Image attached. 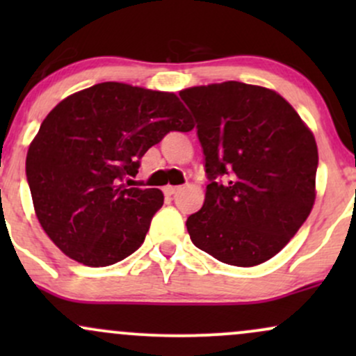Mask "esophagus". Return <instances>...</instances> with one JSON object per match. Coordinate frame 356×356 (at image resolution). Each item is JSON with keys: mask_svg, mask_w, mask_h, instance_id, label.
Listing matches in <instances>:
<instances>
[{"mask_svg": "<svg viewBox=\"0 0 356 356\" xmlns=\"http://www.w3.org/2000/svg\"><path fill=\"white\" fill-rule=\"evenodd\" d=\"M179 191H181V187H177V186H167L164 189L165 195H175Z\"/></svg>", "mask_w": 356, "mask_h": 356, "instance_id": "34e87169", "label": "esophagus"}]
</instances>
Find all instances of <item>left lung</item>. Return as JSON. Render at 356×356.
<instances>
[{"label": "left lung", "instance_id": "left-lung-1", "mask_svg": "<svg viewBox=\"0 0 356 356\" xmlns=\"http://www.w3.org/2000/svg\"><path fill=\"white\" fill-rule=\"evenodd\" d=\"M194 113L209 184L187 218L192 243L231 266L271 259L314 204L318 149L312 130L280 93L224 81L182 90Z\"/></svg>", "mask_w": 356, "mask_h": 356}]
</instances>
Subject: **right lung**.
Wrapping results in <instances>:
<instances>
[{"mask_svg": "<svg viewBox=\"0 0 356 356\" xmlns=\"http://www.w3.org/2000/svg\"><path fill=\"white\" fill-rule=\"evenodd\" d=\"M192 129L175 93L105 81L61 100L26 155L28 186L48 238L92 268L136 252L164 194L125 181L167 134Z\"/></svg>", "mask_w": 356, "mask_h": 356, "instance_id": "obj_1", "label": "right lung"}]
</instances>
